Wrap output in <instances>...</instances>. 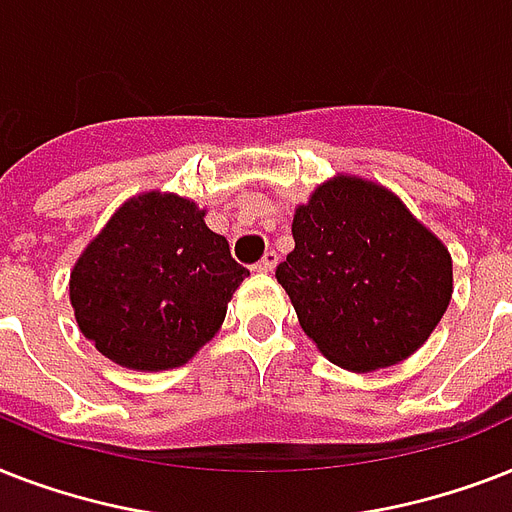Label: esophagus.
I'll use <instances>...</instances> for the list:
<instances>
[{"label": "esophagus", "mask_w": 512, "mask_h": 512, "mask_svg": "<svg viewBox=\"0 0 512 512\" xmlns=\"http://www.w3.org/2000/svg\"><path fill=\"white\" fill-rule=\"evenodd\" d=\"M276 263H279V257H276V252H265L263 255V260H260V263L255 265V271H260V273H271L273 268H276Z\"/></svg>", "instance_id": "obj_1"}]
</instances>
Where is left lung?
Returning a JSON list of instances; mask_svg holds the SVG:
<instances>
[{"mask_svg": "<svg viewBox=\"0 0 512 512\" xmlns=\"http://www.w3.org/2000/svg\"><path fill=\"white\" fill-rule=\"evenodd\" d=\"M276 279L313 345L350 372L422 348L452 300V255L385 185L337 172L295 207Z\"/></svg>", "mask_w": 512, "mask_h": 512, "instance_id": "obj_1", "label": "left lung"}]
</instances>
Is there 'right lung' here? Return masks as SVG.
Returning a JSON list of instances; mask_svg holds the SVG:
<instances>
[{"instance_id":"add662e5","label":"right lung","mask_w":512,"mask_h":512,"mask_svg":"<svg viewBox=\"0 0 512 512\" xmlns=\"http://www.w3.org/2000/svg\"><path fill=\"white\" fill-rule=\"evenodd\" d=\"M204 215L177 193H138L74 263L68 297L79 332L114 364L175 369L217 335L249 271Z\"/></svg>"}]
</instances>
